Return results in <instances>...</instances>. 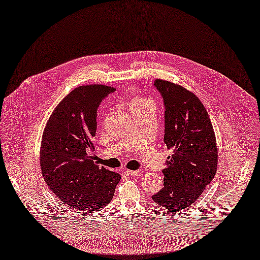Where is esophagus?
<instances>
[{
    "instance_id": "1",
    "label": "esophagus",
    "mask_w": 260,
    "mask_h": 260,
    "mask_svg": "<svg viewBox=\"0 0 260 260\" xmlns=\"http://www.w3.org/2000/svg\"><path fill=\"white\" fill-rule=\"evenodd\" d=\"M127 175L132 176V177H136L141 175V171H127Z\"/></svg>"
}]
</instances>
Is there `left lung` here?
<instances>
[{
	"label": "left lung",
	"instance_id": "obj_1",
	"mask_svg": "<svg viewBox=\"0 0 260 260\" xmlns=\"http://www.w3.org/2000/svg\"><path fill=\"white\" fill-rule=\"evenodd\" d=\"M154 87L164 100V142L173 155L162 170L164 187L152 199L168 210L180 211L194 203L213 179L216 141L209 115L192 92L160 79Z\"/></svg>",
	"mask_w": 260,
	"mask_h": 260
}]
</instances>
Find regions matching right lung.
Segmentation results:
<instances>
[{
	"label": "right lung",
	"mask_w": 260,
	"mask_h": 260,
	"mask_svg": "<svg viewBox=\"0 0 260 260\" xmlns=\"http://www.w3.org/2000/svg\"><path fill=\"white\" fill-rule=\"evenodd\" d=\"M115 88L84 85L72 90L53 111L44 131L41 168L49 188L61 202L78 211L106 206L121 180L94 161L92 138L96 111Z\"/></svg>",
	"instance_id": "right-lung-1"
}]
</instances>
